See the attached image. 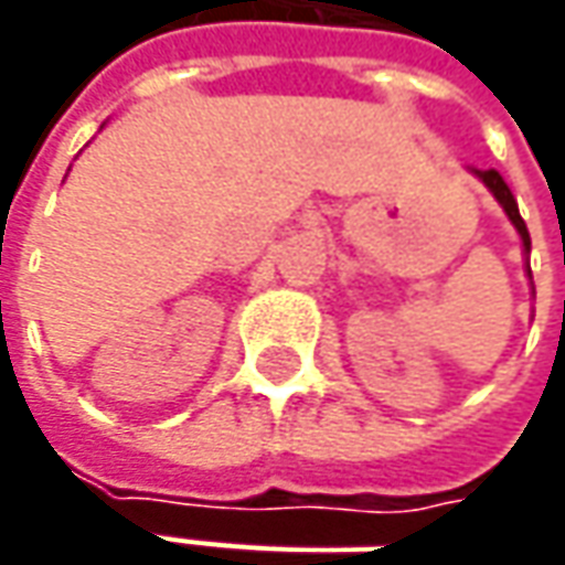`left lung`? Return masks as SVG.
<instances>
[{
    "mask_svg": "<svg viewBox=\"0 0 565 565\" xmlns=\"http://www.w3.org/2000/svg\"><path fill=\"white\" fill-rule=\"evenodd\" d=\"M475 175H478V179H481V182H484V185H488L490 191H493V198H497V201L503 204V210H507V216H510V220H512V226L519 228V235H522V245H525V250H532V238H529V228H525V220L519 216V204H515V198H512L510 185L503 182V175H500L497 169H484V172H478V169H475ZM529 273H532V270H529Z\"/></svg>",
    "mask_w": 565,
    "mask_h": 565,
    "instance_id": "1",
    "label": "left lung"
}]
</instances>
